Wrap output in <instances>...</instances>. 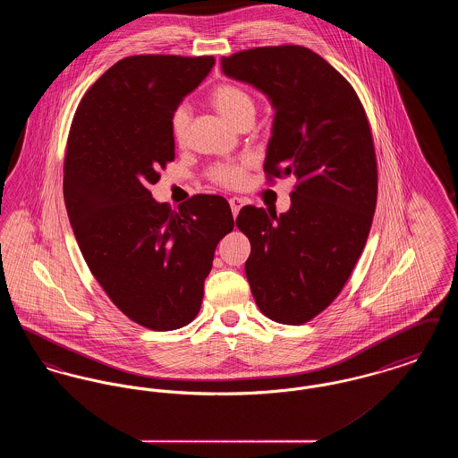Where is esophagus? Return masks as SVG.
Wrapping results in <instances>:
<instances>
[{"label":"esophagus","instance_id":"1","mask_svg":"<svg viewBox=\"0 0 458 458\" xmlns=\"http://www.w3.org/2000/svg\"><path fill=\"white\" fill-rule=\"evenodd\" d=\"M228 202H230V208H232V213H233V216L237 218V215H239L240 209H242V208H243V204H245V202H243V199H240V197H232Z\"/></svg>","mask_w":458,"mask_h":458}]
</instances>
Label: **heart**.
Segmentation results:
<instances>
[{"mask_svg":"<svg viewBox=\"0 0 458 458\" xmlns=\"http://www.w3.org/2000/svg\"><path fill=\"white\" fill-rule=\"evenodd\" d=\"M211 105L226 122H230L235 127H239L247 120H254V113H256L254 99L247 90H243L239 86H232V84L218 86L211 92ZM187 125H189V108L180 106L174 111L172 118V133L174 140L183 139ZM245 168H247L245 163L219 165L216 168H213L211 178L219 185L235 189L245 180Z\"/></svg>","mask_w":458,"mask_h":458,"instance_id":"obj_1","label":"heart"}]
</instances>
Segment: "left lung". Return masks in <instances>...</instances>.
I'll return each mask as SVG.
<instances>
[{
	"label": "left lung",
	"instance_id": "left-lung-1",
	"mask_svg": "<svg viewBox=\"0 0 458 458\" xmlns=\"http://www.w3.org/2000/svg\"><path fill=\"white\" fill-rule=\"evenodd\" d=\"M226 77L261 90L275 109L264 170L297 178L286 213L245 206V275L262 314L302 325L335 301L369 235L377 168L366 111L345 77L304 46L221 58Z\"/></svg>",
	"mask_w": 458,
	"mask_h": 458
}]
</instances>
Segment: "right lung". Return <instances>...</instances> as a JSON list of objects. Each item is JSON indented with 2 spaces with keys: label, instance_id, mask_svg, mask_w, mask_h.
I'll return each instance as SVG.
<instances>
[{
  "label": "right lung",
  "instance_id": "1",
  "mask_svg": "<svg viewBox=\"0 0 458 458\" xmlns=\"http://www.w3.org/2000/svg\"><path fill=\"white\" fill-rule=\"evenodd\" d=\"M213 66V56L123 58L90 86L68 135L64 196L79 249L111 302L156 331L196 318L216 245L233 230L223 197L172 211L149 191L174 159V111Z\"/></svg>",
  "mask_w": 458,
  "mask_h": 458
}]
</instances>
